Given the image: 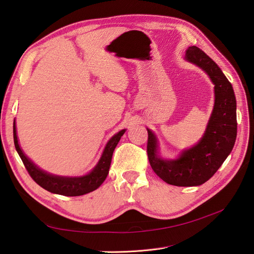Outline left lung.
<instances>
[{
  "mask_svg": "<svg viewBox=\"0 0 254 254\" xmlns=\"http://www.w3.org/2000/svg\"><path fill=\"white\" fill-rule=\"evenodd\" d=\"M186 60L200 67L214 84V108L202 137L176 159L160 155L158 137L147 128L149 163L161 179L176 187H197L218 171L236 140V99L232 84L220 67L197 47H190Z\"/></svg>",
  "mask_w": 254,
  "mask_h": 254,
  "instance_id": "1",
  "label": "left lung"
}]
</instances>
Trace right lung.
I'll list each match as a JSON object with an SVG mask.
<instances>
[{
  "mask_svg": "<svg viewBox=\"0 0 254 254\" xmlns=\"http://www.w3.org/2000/svg\"><path fill=\"white\" fill-rule=\"evenodd\" d=\"M125 131L126 129L121 130V131L115 133L107 142L102 156L99 158L96 165L93 167V170H91L86 175L77 177L53 175L41 170L39 166H37L21 148L17 136L16 121L13 122V142L28 174L41 188L51 191V193L58 195L80 196L88 194L90 191H93L102 186V183L105 181L107 176H108L113 151Z\"/></svg>",
  "mask_w": 254,
  "mask_h": 254,
  "instance_id": "1",
  "label": "right lung"
}]
</instances>
